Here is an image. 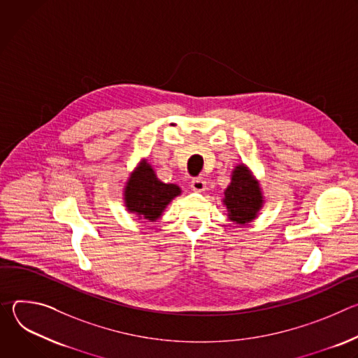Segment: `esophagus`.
<instances>
[{"label": "esophagus", "mask_w": 358, "mask_h": 358, "mask_svg": "<svg viewBox=\"0 0 358 358\" xmlns=\"http://www.w3.org/2000/svg\"><path fill=\"white\" fill-rule=\"evenodd\" d=\"M206 187H207V182L203 181L202 178H192L191 180V188L196 192H202L206 191Z\"/></svg>", "instance_id": "34e87169"}]
</instances>
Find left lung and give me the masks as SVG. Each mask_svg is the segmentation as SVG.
<instances>
[{
	"mask_svg": "<svg viewBox=\"0 0 358 358\" xmlns=\"http://www.w3.org/2000/svg\"><path fill=\"white\" fill-rule=\"evenodd\" d=\"M224 207L228 220L236 227H245L259 217L265 206V196L259 180L245 164H236L231 171V182L224 189Z\"/></svg>",
	"mask_w": 358,
	"mask_h": 358,
	"instance_id": "obj_1",
	"label": "left lung"
}]
</instances>
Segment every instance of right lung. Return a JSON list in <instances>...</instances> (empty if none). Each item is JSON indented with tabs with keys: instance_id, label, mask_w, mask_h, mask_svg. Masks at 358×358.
Instances as JSON below:
<instances>
[{
	"instance_id": "1",
	"label": "right lung",
	"mask_w": 358,
	"mask_h": 358,
	"mask_svg": "<svg viewBox=\"0 0 358 358\" xmlns=\"http://www.w3.org/2000/svg\"><path fill=\"white\" fill-rule=\"evenodd\" d=\"M178 195H181V188L177 184L160 181L147 159L137 163L123 187L127 213L150 222L160 220L169 203Z\"/></svg>"
}]
</instances>
